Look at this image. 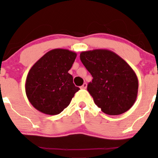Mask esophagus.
<instances>
[{
    "label": "esophagus",
    "mask_w": 158,
    "mask_h": 158,
    "mask_svg": "<svg viewBox=\"0 0 158 158\" xmlns=\"http://www.w3.org/2000/svg\"><path fill=\"white\" fill-rule=\"evenodd\" d=\"M86 88H87V84L86 83H84L83 85L81 86V89H85Z\"/></svg>",
    "instance_id": "esophagus-1"
}]
</instances>
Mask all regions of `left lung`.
<instances>
[{
	"label": "left lung",
	"instance_id": "obj_1",
	"mask_svg": "<svg viewBox=\"0 0 158 158\" xmlns=\"http://www.w3.org/2000/svg\"><path fill=\"white\" fill-rule=\"evenodd\" d=\"M80 60L93 77L87 90L103 112L118 115L132 107L138 96V79L122 57L109 49H97L82 52Z\"/></svg>",
	"mask_w": 158,
	"mask_h": 158
}]
</instances>
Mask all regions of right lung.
<instances>
[{
    "label": "right lung",
    "instance_id": "1",
    "mask_svg": "<svg viewBox=\"0 0 158 158\" xmlns=\"http://www.w3.org/2000/svg\"><path fill=\"white\" fill-rule=\"evenodd\" d=\"M76 52L66 49H54L44 54L28 73L25 83L30 104L49 115L60 114L69 105L79 90L68 71L76 58Z\"/></svg>",
    "mask_w": 158,
    "mask_h": 158
}]
</instances>
